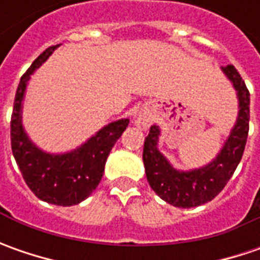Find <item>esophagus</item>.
I'll use <instances>...</instances> for the list:
<instances>
[{"mask_svg":"<svg viewBox=\"0 0 260 260\" xmlns=\"http://www.w3.org/2000/svg\"><path fill=\"white\" fill-rule=\"evenodd\" d=\"M135 123L137 125H140V127H143V128H147L149 123H150V117H149V114H146V113H140L135 118Z\"/></svg>","mask_w":260,"mask_h":260,"instance_id":"esophagus-1","label":"esophagus"}]
</instances>
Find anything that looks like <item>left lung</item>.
<instances>
[{"instance_id":"obj_1","label":"left lung","mask_w":260,"mask_h":260,"mask_svg":"<svg viewBox=\"0 0 260 260\" xmlns=\"http://www.w3.org/2000/svg\"><path fill=\"white\" fill-rule=\"evenodd\" d=\"M233 82L239 96V117L224 147L210 165L189 172H179L168 164L157 150L159 127L152 125L145 139L143 164L147 182L164 201L179 208H191L211 201L223 191L242 160L249 133L250 94L245 81L233 65L221 68Z\"/></svg>"}]
</instances>
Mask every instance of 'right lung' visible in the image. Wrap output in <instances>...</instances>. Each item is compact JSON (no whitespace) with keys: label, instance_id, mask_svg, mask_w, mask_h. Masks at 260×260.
<instances>
[{"label":"right lung","instance_id":"right-lung-1","mask_svg":"<svg viewBox=\"0 0 260 260\" xmlns=\"http://www.w3.org/2000/svg\"><path fill=\"white\" fill-rule=\"evenodd\" d=\"M56 47H47L20 79L11 114V149L25 184L33 194L49 204L68 207L79 204L98 186L104 174L105 160L128 125V120L123 118L105 125L85 145L71 153L49 155L37 149L23 130L21 103L30 75Z\"/></svg>","mask_w":260,"mask_h":260}]
</instances>
